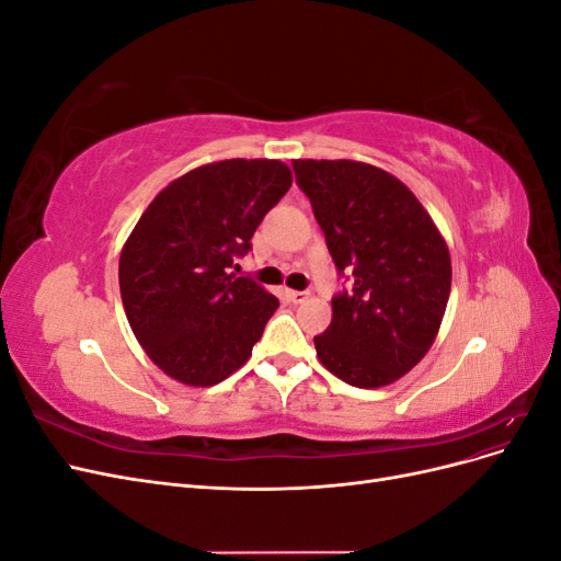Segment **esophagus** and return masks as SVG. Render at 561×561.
<instances>
[{"mask_svg":"<svg viewBox=\"0 0 561 561\" xmlns=\"http://www.w3.org/2000/svg\"><path fill=\"white\" fill-rule=\"evenodd\" d=\"M285 295H287V299L295 301V304H301V301L309 299V293H301V290H285Z\"/></svg>","mask_w":561,"mask_h":561,"instance_id":"esophagus-1","label":"esophagus"}]
</instances>
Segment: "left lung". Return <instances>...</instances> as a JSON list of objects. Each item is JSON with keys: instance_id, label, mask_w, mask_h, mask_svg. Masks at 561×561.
<instances>
[{"instance_id": "8db88e82", "label": "left lung", "mask_w": 561, "mask_h": 561, "mask_svg": "<svg viewBox=\"0 0 561 561\" xmlns=\"http://www.w3.org/2000/svg\"><path fill=\"white\" fill-rule=\"evenodd\" d=\"M339 271L353 290L332 299V322L313 336L334 377L358 388L390 386L416 367L443 325L451 290L447 241L410 186L351 159H295Z\"/></svg>"}]
</instances>
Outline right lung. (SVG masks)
<instances>
[{
  "label": "right lung",
  "mask_w": 561,
  "mask_h": 561,
  "mask_svg": "<svg viewBox=\"0 0 561 561\" xmlns=\"http://www.w3.org/2000/svg\"><path fill=\"white\" fill-rule=\"evenodd\" d=\"M293 184L278 159L198 165L149 203L118 257V287L133 334L168 377L208 388L252 355L278 299L236 278L262 217Z\"/></svg>",
  "instance_id": "obj_1"
}]
</instances>
